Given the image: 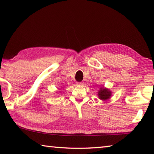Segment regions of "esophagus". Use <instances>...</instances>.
Masks as SVG:
<instances>
[{"label":"esophagus","instance_id":"1","mask_svg":"<svg viewBox=\"0 0 154 154\" xmlns=\"http://www.w3.org/2000/svg\"><path fill=\"white\" fill-rule=\"evenodd\" d=\"M77 85H83V82H77Z\"/></svg>","mask_w":154,"mask_h":154}]
</instances>
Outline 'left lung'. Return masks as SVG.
Wrapping results in <instances>:
<instances>
[{"label":"left lung","mask_w":154,"mask_h":154,"mask_svg":"<svg viewBox=\"0 0 154 154\" xmlns=\"http://www.w3.org/2000/svg\"><path fill=\"white\" fill-rule=\"evenodd\" d=\"M112 92L105 87H100L98 91V98L100 99L101 100H109L111 97Z\"/></svg>","instance_id":"8db88e82"}]
</instances>
